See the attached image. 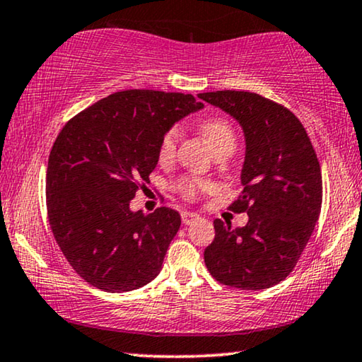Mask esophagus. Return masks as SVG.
I'll use <instances>...</instances> for the list:
<instances>
[{"label":"esophagus","instance_id":"34e87169","mask_svg":"<svg viewBox=\"0 0 362 362\" xmlns=\"http://www.w3.org/2000/svg\"><path fill=\"white\" fill-rule=\"evenodd\" d=\"M197 219H199V216L197 213H190V211H183L182 213V223L183 224L190 226L193 221H197Z\"/></svg>","mask_w":362,"mask_h":362}]
</instances>
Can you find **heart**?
<instances>
[{
  "label": "heart",
  "mask_w": 362,
  "mask_h": 362,
  "mask_svg": "<svg viewBox=\"0 0 362 362\" xmlns=\"http://www.w3.org/2000/svg\"><path fill=\"white\" fill-rule=\"evenodd\" d=\"M199 133H202L204 141L208 143V146L211 148L214 156L233 154V151L235 149L237 138L234 127L230 125L226 118H208V120H204L202 125H199ZM177 139H179V132H177V128H172L164 134L159 146V159L163 160V163H167V160L174 158ZM208 187V182L199 179H183L177 183V190L187 198H195L199 192L206 190Z\"/></svg>",
  "instance_id": "heart-1"
}]
</instances>
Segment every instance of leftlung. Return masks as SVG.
<instances>
[{"mask_svg":"<svg viewBox=\"0 0 362 362\" xmlns=\"http://www.w3.org/2000/svg\"><path fill=\"white\" fill-rule=\"evenodd\" d=\"M198 97L239 123L245 138L240 198L230 204L249 223L233 229L214 219L216 237L204 263L219 283L247 291L272 288L288 276L315 229L322 208V172L293 112L244 90Z\"/></svg>","mask_w":362,"mask_h":362,"instance_id":"1","label":"left lung"}]
</instances>
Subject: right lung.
Returning a JSON list of instances; mask_svg holds the SVG:
<instances>
[{
	"mask_svg": "<svg viewBox=\"0 0 362 362\" xmlns=\"http://www.w3.org/2000/svg\"><path fill=\"white\" fill-rule=\"evenodd\" d=\"M203 107L190 94L132 89L63 127L48 158V221L69 265L89 284L127 293L159 274L180 214L165 206L132 211L129 202L158 165L164 134Z\"/></svg>",
	"mask_w": 362,
	"mask_h": 362,
	"instance_id": "add662e5",
	"label": "right lung"
}]
</instances>
